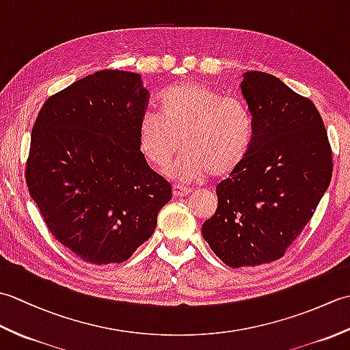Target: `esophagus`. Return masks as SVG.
<instances>
[{"label":"esophagus","instance_id":"1","mask_svg":"<svg viewBox=\"0 0 350 350\" xmlns=\"http://www.w3.org/2000/svg\"><path fill=\"white\" fill-rule=\"evenodd\" d=\"M191 192H192V189L188 187H183V185H177V183L173 185V196L174 197H185V196L191 194Z\"/></svg>","mask_w":350,"mask_h":350}]
</instances>
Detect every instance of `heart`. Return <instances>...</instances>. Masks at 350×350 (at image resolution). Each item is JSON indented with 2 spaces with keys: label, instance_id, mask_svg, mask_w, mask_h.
Masks as SVG:
<instances>
[{
  "label": "heart",
  "instance_id": "1",
  "mask_svg": "<svg viewBox=\"0 0 350 350\" xmlns=\"http://www.w3.org/2000/svg\"><path fill=\"white\" fill-rule=\"evenodd\" d=\"M254 138V122L247 103L194 81L170 87L161 98V114L146 109L139 117L138 143L153 167L168 165L185 148L168 174L198 180L207 174L234 173Z\"/></svg>",
  "mask_w": 350,
  "mask_h": 350
}]
</instances>
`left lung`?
<instances>
[{
    "label": "left lung",
    "instance_id": "1",
    "mask_svg": "<svg viewBox=\"0 0 350 350\" xmlns=\"http://www.w3.org/2000/svg\"><path fill=\"white\" fill-rule=\"evenodd\" d=\"M254 122L247 159L217 187L218 209L202 234L230 267L271 263L308 224L332 176V150L314 103L277 77L242 81Z\"/></svg>",
    "mask_w": 350,
    "mask_h": 350
}]
</instances>
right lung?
<instances>
[{"instance_id": "obj_1", "label": "right lung", "mask_w": 350, "mask_h": 350, "mask_svg": "<svg viewBox=\"0 0 350 350\" xmlns=\"http://www.w3.org/2000/svg\"><path fill=\"white\" fill-rule=\"evenodd\" d=\"M148 92L99 70L52 94L31 132L25 180L55 239L87 263H122L154 232L171 185L139 150Z\"/></svg>"}]
</instances>
